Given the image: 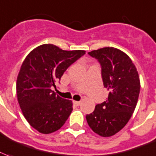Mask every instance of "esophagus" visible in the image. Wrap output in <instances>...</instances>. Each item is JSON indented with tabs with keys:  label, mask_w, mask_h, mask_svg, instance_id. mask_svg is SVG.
Segmentation results:
<instances>
[{
	"label": "esophagus",
	"mask_w": 156,
	"mask_h": 156,
	"mask_svg": "<svg viewBox=\"0 0 156 156\" xmlns=\"http://www.w3.org/2000/svg\"><path fill=\"white\" fill-rule=\"evenodd\" d=\"M73 104L76 105L77 106H78V105H80L81 101H73Z\"/></svg>",
	"instance_id": "1"
}]
</instances>
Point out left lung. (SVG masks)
I'll return each instance as SVG.
<instances>
[{"mask_svg": "<svg viewBox=\"0 0 156 156\" xmlns=\"http://www.w3.org/2000/svg\"><path fill=\"white\" fill-rule=\"evenodd\" d=\"M88 54L101 64L103 84L110 92L105 101L87 115V121L94 133L111 136L128 123L133 114L140 93V78L132 59L120 50L104 47Z\"/></svg>", "mask_w": 156, "mask_h": 156, "instance_id": "8db88e82", "label": "left lung"}]
</instances>
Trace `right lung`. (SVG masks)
<instances>
[{
	"label": "right lung",
	"mask_w": 156,
	"mask_h": 156,
	"mask_svg": "<svg viewBox=\"0 0 156 156\" xmlns=\"http://www.w3.org/2000/svg\"><path fill=\"white\" fill-rule=\"evenodd\" d=\"M85 52L43 44L23 60L16 82L18 102L26 120L39 133L49 134L59 130L72 112V101L55 95L51 88Z\"/></svg>",
	"instance_id": "add662e5"
}]
</instances>
